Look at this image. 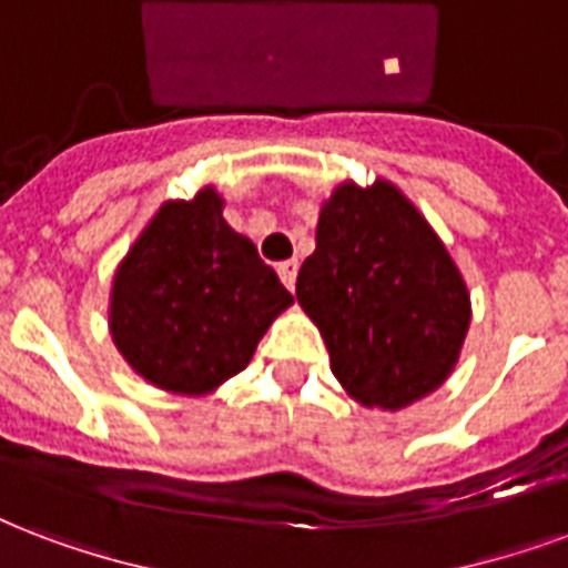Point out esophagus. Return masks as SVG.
<instances>
[{"mask_svg":"<svg viewBox=\"0 0 568 568\" xmlns=\"http://www.w3.org/2000/svg\"><path fill=\"white\" fill-rule=\"evenodd\" d=\"M276 274H280V280H283L285 288H294V283H297V258L280 262V265H276Z\"/></svg>","mask_w":568,"mask_h":568,"instance_id":"34e87169","label":"esophagus"}]
</instances>
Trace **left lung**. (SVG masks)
Masks as SVG:
<instances>
[{
	"label": "left lung",
	"mask_w": 568,
	"mask_h": 568,
	"mask_svg": "<svg viewBox=\"0 0 568 568\" xmlns=\"http://www.w3.org/2000/svg\"><path fill=\"white\" fill-rule=\"evenodd\" d=\"M297 303L331 369L366 408L399 410L453 375L470 292L438 232L396 184L342 181L324 199Z\"/></svg>",
	"instance_id": "1"
}]
</instances>
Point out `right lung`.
<instances>
[{"instance_id":"add662e5","label":"right lung","mask_w":568,"mask_h":568,"mask_svg":"<svg viewBox=\"0 0 568 568\" xmlns=\"http://www.w3.org/2000/svg\"><path fill=\"white\" fill-rule=\"evenodd\" d=\"M202 187L154 211L112 276L110 333L140 378L175 396H207L253 361L294 297L250 237Z\"/></svg>"}]
</instances>
